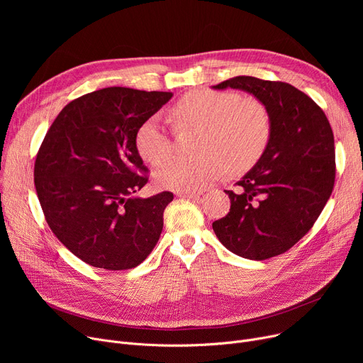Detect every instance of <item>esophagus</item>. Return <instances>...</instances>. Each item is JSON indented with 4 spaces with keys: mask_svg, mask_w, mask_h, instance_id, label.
<instances>
[{
    "mask_svg": "<svg viewBox=\"0 0 363 363\" xmlns=\"http://www.w3.org/2000/svg\"><path fill=\"white\" fill-rule=\"evenodd\" d=\"M201 193H196V191H178L177 196L178 197H184V199H197Z\"/></svg>",
    "mask_w": 363,
    "mask_h": 363,
    "instance_id": "34e87169",
    "label": "esophagus"
}]
</instances>
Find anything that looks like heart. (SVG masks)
<instances>
[{"instance_id":"b5f03b06","label":"heart","mask_w":363,"mask_h":363,"mask_svg":"<svg viewBox=\"0 0 363 363\" xmlns=\"http://www.w3.org/2000/svg\"><path fill=\"white\" fill-rule=\"evenodd\" d=\"M178 130L199 129L196 156L177 157L156 174V184L177 191H197L228 174L240 175L253 167L272 135L269 111L260 101L242 99L233 91L197 89L185 94L172 108ZM135 147L143 160L162 164L172 152L174 141L159 116L145 119L137 133Z\"/></svg>"}]
</instances>
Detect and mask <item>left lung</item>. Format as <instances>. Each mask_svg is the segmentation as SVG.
<instances>
[{"label": "left lung", "instance_id": "8db88e82", "mask_svg": "<svg viewBox=\"0 0 363 363\" xmlns=\"http://www.w3.org/2000/svg\"><path fill=\"white\" fill-rule=\"evenodd\" d=\"M253 94L269 111L271 141L256 166L225 189L230 213L213 231L237 256L264 260L282 255L309 233L335 181L334 133L322 108L296 86L235 76L213 86Z\"/></svg>", "mask_w": 363, "mask_h": 363}]
</instances>
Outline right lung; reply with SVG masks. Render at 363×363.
<instances>
[{
    "label": "right lung",
    "mask_w": 363,
    "mask_h": 363,
    "mask_svg": "<svg viewBox=\"0 0 363 363\" xmlns=\"http://www.w3.org/2000/svg\"><path fill=\"white\" fill-rule=\"evenodd\" d=\"M172 95L123 86L85 94L59 113L38 151L33 177L45 220L95 268H135L160 238L174 194L133 196L148 182L135 133Z\"/></svg>",
    "instance_id": "right-lung-1"
}]
</instances>
